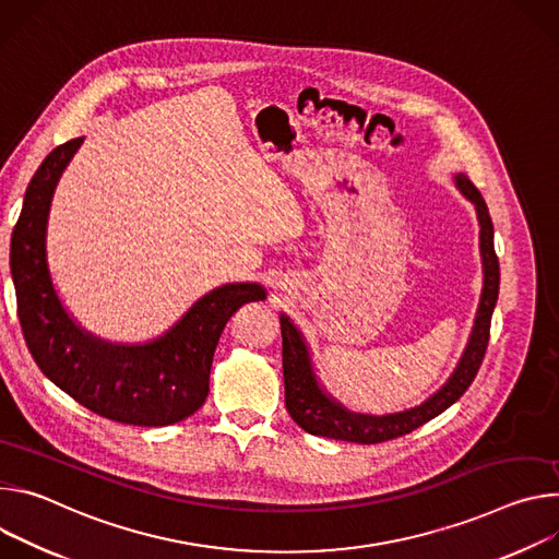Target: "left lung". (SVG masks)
Here are the masks:
<instances>
[{"mask_svg": "<svg viewBox=\"0 0 559 559\" xmlns=\"http://www.w3.org/2000/svg\"><path fill=\"white\" fill-rule=\"evenodd\" d=\"M457 189L475 204L477 219H479V251H481V266H484V288L477 308L475 326L466 350L453 370L451 380L436 393L428 397L421 406L373 417V415H359L350 413L331 397L322 393L318 380L313 376L311 359H308L306 344L299 331L290 324L288 318H280L282 326V366H284V391H286V411L297 426L306 432L320 438L355 442V444H380L402 436H408L411 430L424 426L432 417L444 413L451 404H455L466 389L473 384L477 370L481 366L488 337H490V316L495 301L500 293V262L495 255L492 246V222L486 209L481 193L475 189V183L466 175H457Z\"/></svg>", "mask_w": 559, "mask_h": 559, "instance_id": "1", "label": "left lung"}]
</instances>
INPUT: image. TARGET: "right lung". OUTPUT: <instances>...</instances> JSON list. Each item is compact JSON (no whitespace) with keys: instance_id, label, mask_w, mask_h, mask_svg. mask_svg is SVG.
Listing matches in <instances>:
<instances>
[{"instance_id":"add662e5","label":"right lung","mask_w":559,"mask_h":559,"mask_svg":"<svg viewBox=\"0 0 559 559\" xmlns=\"http://www.w3.org/2000/svg\"><path fill=\"white\" fill-rule=\"evenodd\" d=\"M84 138L52 148L33 175L11 239V273L26 346L41 373L88 411L133 426H168L209 395L213 353L226 322L260 284H226L204 295L164 337L115 346L84 333L61 306L46 264V222L57 179Z\"/></svg>"}]
</instances>
